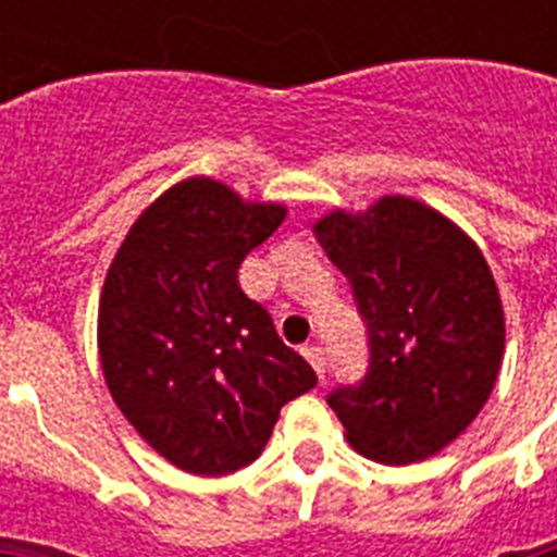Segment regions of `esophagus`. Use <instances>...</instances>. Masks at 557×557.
Instances as JSON below:
<instances>
[{
  "mask_svg": "<svg viewBox=\"0 0 557 557\" xmlns=\"http://www.w3.org/2000/svg\"><path fill=\"white\" fill-rule=\"evenodd\" d=\"M304 356L309 358V364L314 367L318 379H323V375H326V352H323L321 347H304Z\"/></svg>",
  "mask_w": 557,
  "mask_h": 557,
  "instance_id": "obj_1",
  "label": "esophagus"
}]
</instances>
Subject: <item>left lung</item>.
<instances>
[{"mask_svg":"<svg viewBox=\"0 0 557 557\" xmlns=\"http://www.w3.org/2000/svg\"><path fill=\"white\" fill-rule=\"evenodd\" d=\"M314 236L352 283L370 332V370L326 401L367 459L410 466L474 422L497 381L506 318L480 245L440 210L381 196L330 210Z\"/></svg>","mask_w":557,"mask_h":557,"instance_id":"1","label":"left lung"}]
</instances>
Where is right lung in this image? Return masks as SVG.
<instances>
[{"label": "right lung", "mask_w": 557, "mask_h": 557, "mask_svg": "<svg viewBox=\"0 0 557 557\" xmlns=\"http://www.w3.org/2000/svg\"><path fill=\"white\" fill-rule=\"evenodd\" d=\"M286 219L216 178L164 190L117 248L98 306V352L126 422L187 474L260 457L280 407L318 384L239 286V262Z\"/></svg>", "instance_id": "obj_1"}]
</instances>
